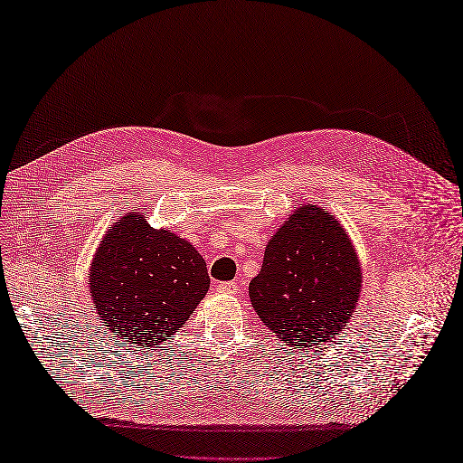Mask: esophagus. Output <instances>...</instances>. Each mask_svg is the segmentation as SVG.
<instances>
[{
  "instance_id": "esophagus-1",
  "label": "esophagus",
  "mask_w": 463,
  "mask_h": 463,
  "mask_svg": "<svg viewBox=\"0 0 463 463\" xmlns=\"http://www.w3.org/2000/svg\"><path fill=\"white\" fill-rule=\"evenodd\" d=\"M216 289L222 291V293H230V296H233V293H237V284L235 282H220L216 286Z\"/></svg>"
}]
</instances>
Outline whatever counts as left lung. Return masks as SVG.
<instances>
[{
  "mask_svg": "<svg viewBox=\"0 0 463 463\" xmlns=\"http://www.w3.org/2000/svg\"><path fill=\"white\" fill-rule=\"evenodd\" d=\"M361 289V264L347 233L325 208L301 206L266 245L249 298L260 320L293 349L340 334Z\"/></svg>",
  "mask_w": 463,
  "mask_h": 463,
  "instance_id": "8db88e82",
  "label": "left lung"
}]
</instances>
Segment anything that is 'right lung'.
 Wrapping results in <instances>:
<instances>
[{"instance_id":"obj_1","label":"right lung","mask_w":463,"mask_h":463,"mask_svg":"<svg viewBox=\"0 0 463 463\" xmlns=\"http://www.w3.org/2000/svg\"><path fill=\"white\" fill-rule=\"evenodd\" d=\"M89 278L104 326L121 344L148 349L185 325L210 286L197 249L133 213L104 235Z\"/></svg>"}]
</instances>
